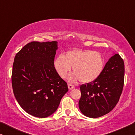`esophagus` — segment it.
Wrapping results in <instances>:
<instances>
[{"instance_id": "obj_1", "label": "esophagus", "mask_w": 135, "mask_h": 135, "mask_svg": "<svg viewBox=\"0 0 135 135\" xmlns=\"http://www.w3.org/2000/svg\"><path fill=\"white\" fill-rule=\"evenodd\" d=\"M68 88H69V90H72V89H73L74 88V85L69 84H68Z\"/></svg>"}]
</instances>
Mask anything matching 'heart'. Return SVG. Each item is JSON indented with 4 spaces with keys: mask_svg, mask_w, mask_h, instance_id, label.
<instances>
[{
    "mask_svg": "<svg viewBox=\"0 0 135 135\" xmlns=\"http://www.w3.org/2000/svg\"><path fill=\"white\" fill-rule=\"evenodd\" d=\"M104 65L101 53L80 49L68 51L64 56H58L54 61L55 69L61 78H65L73 68L74 73L69 77V80H80L85 84L97 80L102 74Z\"/></svg>",
    "mask_w": 135,
    "mask_h": 135,
    "instance_id": "1",
    "label": "heart"
}]
</instances>
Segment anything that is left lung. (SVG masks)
<instances>
[{"label": "left lung", "instance_id": "8db88e82", "mask_svg": "<svg viewBox=\"0 0 135 135\" xmlns=\"http://www.w3.org/2000/svg\"><path fill=\"white\" fill-rule=\"evenodd\" d=\"M124 73V62L117 53L107 62L97 80L81 85L79 106L82 113L86 117L97 118L111 111L122 93Z\"/></svg>", "mask_w": 135, "mask_h": 135}]
</instances>
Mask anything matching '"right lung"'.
Listing matches in <instances>:
<instances>
[{
  "label": "right lung",
  "mask_w": 135,
  "mask_h": 135,
  "mask_svg": "<svg viewBox=\"0 0 135 135\" xmlns=\"http://www.w3.org/2000/svg\"><path fill=\"white\" fill-rule=\"evenodd\" d=\"M56 41L31 42L16 53L12 73L15 97L27 113L45 118L56 111L68 91L54 66Z\"/></svg>",
  "instance_id": "add662e5"
}]
</instances>
